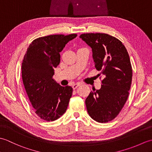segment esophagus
Segmentation results:
<instances>
[{
	"instance_id": "34e87169",
	"label": "esophagus",
	"mask_w": 152,
	"mask_h": 152,
	"mask_svg": "<svg viewBox=\"0 0 152 152\" xmlns=\"http://www.w3.org/2000/svg\"><path fill=\"white\" fill-rule=\"evenodd\" d=\"M80 85H81V83H74V84L72 85V88L74 89H76L77 88H78V86H80Z\"/></svg>"
}]
</instances>
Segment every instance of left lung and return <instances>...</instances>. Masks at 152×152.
Wrapping results in <instances>:
<instances>
[{"mask_svg": "<svg viewBox=\"0 0 152 152\" xmlns=\"http://www.w3.org/2000/svg\"><path fill=\"white\" fill-rule=\"evenodd\" d=\"M80 38L91 48L95 67L103 77L101 89L86 99L87 110L96 121H110L128 98L133 76L129 56L121 42L109 34L86 33Z\"/></svg>", "mask_w": 152, "mask_h": 152, "instance_id": "1", "label": "left lung"}]
</instances>
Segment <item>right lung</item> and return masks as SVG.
<instances>
[{"label": "right lung", "instance_id": "add662e5", "mask_svg": "<svg viewBox=\"0 0 152 152\" xmlns=\"http://www.w3.org/2000/svg\"><path fill=\"white\" fill-rule=\"evenodd\" d=\"M76 37V34H54L37 38L25 54L23 82L35 113L44 120H56L67 109L72 87L61 86L53 76L54 69L60 63L59 53Z\"/></svg>", "mask_w": 152, "mask_h": 152}]
</instances>
